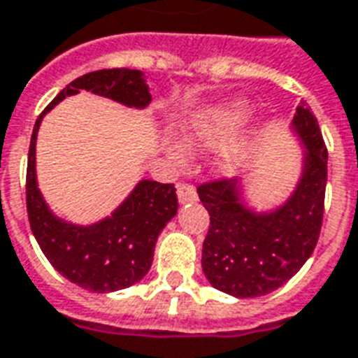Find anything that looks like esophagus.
<instances>
[{
  "label": "esophagus",
  "mask_w": 358,
  "mask_h": 358,
  "mask_svg": "<svg viewBox=\"0 0 358 358\" xmlns=\"http://www.w3.org/2000/svg\"><path fill=\"white\" fill-rule=\"evenodd\" d=\"M176 194H178V201L182 205H186V203H194L197 199V194H195V189L192 186H187V184H180L178 189H176Z\"/></svg>",
  "instance_id": "1"
}]
</instances>
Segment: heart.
I'll use <instances>...</instances> for the list:
<instances>
[{"mask_svg": "<svg viewBox=\"0 0 358 358\" xmlns=\"http://www.w3.org/2000/svg\"><path fill=\"white\" fill-rule=\"evenodd\" d=\"M251 105L245 97H230L205 103L186 113L178 124V141L164 140V153L182 163L186 151H215L218 149V172L232 178L248 163L255 141L264 130V117H255L245 132H238L248 117Z\"/></svg>", "mask_w": 358, "mask_h": 358, "instance_id": "heart-1", "label": "heart"}]
</instances>
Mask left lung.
Instances as JSON below:
<instances>
[{
  "label": "left lung",
  "instance_id": "left-lung-1",
  "mask_svg": "<svg viewBox=\"0 0 358 358\" xmlns=\"http://www.w3.org/2000/svg\"><path fill=\"white\" fill-rule=\"evenodd\" d=\"M289 130L303 151L297 182L284 201L259 209L249 201L243 178L197 189L210 217L203 274L232 297H261L284 285L307 263L320 236L328 151L307 105L295 109Z\"/></svg>",
  "mask_w": 358,
  "mask_h": 358
}]
</instances>
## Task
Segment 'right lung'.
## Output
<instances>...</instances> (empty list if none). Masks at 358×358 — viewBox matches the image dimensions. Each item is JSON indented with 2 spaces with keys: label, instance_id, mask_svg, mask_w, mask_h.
Listing matches in <instances>:
<instances>
[{
  "label": "right lung",
  "instance_id": "right-lung-1",
  "mask_svg": "<svg viewBox=\"0 0 358 358\" xmlns=\"http://www.w3.org/2000/svg\"><path fill=\"white\" fill-rule=\"evenodd\" d=\"M82 90L128 109L141 110L151 103L145 74L130 69L88 73L61 90L32 130L27 171L28 220L43 255L61 276L90 292H118L138 284L151 268L159 234L178 210L176 187L155 180H140L117 209L90 224L71 222L50 209L36 176L38 130L55 105Z\"/></svg>",
  "mask_w": 358,
  "mask_h": 358
}]
</instances>
